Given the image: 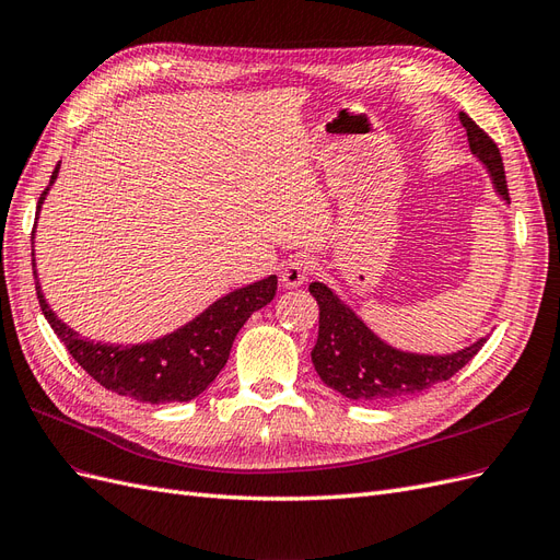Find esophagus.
Segmentation results:
<instances>
[{
  "mask_svg": "<svg viewBox=\"0 0 560 560\" xmlns=\"http://www.w3.org/2000/svg\"><path fill=\"white\" fill-rule=\"evenodd\" d=\"M316 262L307 255H298V258L289 260L281 269V283L285 289H298V285L305 283L310 279V275H314Z\"/></svg>",
  "mask_w": 560,
  "mask_h": 560,
  "instance_id": "obj_1",
  "label": "esophagus"
}]
</instances>
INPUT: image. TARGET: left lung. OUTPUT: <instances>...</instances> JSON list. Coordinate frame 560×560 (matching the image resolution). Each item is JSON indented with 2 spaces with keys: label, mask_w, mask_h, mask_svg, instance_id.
I'll list each match as a JSON object with an SVG mask.
<instances>
[{
  "label": "left lung",
  "mask_w": 560,
  "mask_h": 560,
  "mask_svg": "<svg viewBox=\"0 0 560 560\" xmlns=\"http://www.w3.org/2000/svg\"><path fill=\"white\" fill-rule=\"evenodd\" d=\"M459 121L467 129L471 152L486 164L494 189L509 201L500 148L465 112H459ZM310 293L318 305V338L312 349L314 369L330 389L354 401H396L434 387L465 369L486 342L481 338L445 357L408 354L382 342L326 283L314 281Z\"/></svg>",
  "instance_id": "left-lung-1"
}]
</instances>
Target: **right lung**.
Here are the masks:
<instances>
[{
  "label": "right lung",
  "instance_id": "1",
  "mask_svg": "<svg viewBox=\"0 0 560 560\" xmlns=\"http://www.w3.org/2000/svg\"><path fill=\"white\" fill-rule=\"evenodd\" d=\"M60 164L54 168L56 180ZM49 187L42 191L37 215ZM35 238V230H32ZM32 275L37 279L35 253H32ZM37 300L46 322L51 324L60 342L68 347L72 359L103 385L119 396H131L142 404H175L199 396L218 373L225 369L236 332L248 322L253 312L262 310L277 295V277L244 285L191 318L183 328L164 335L154 342L121 347L79 338L68 324H62L46 305L39 281L35 283Z\"/></svg>",
  "mask_w": 560,
  "mask_h": 560
}]
</instances>
